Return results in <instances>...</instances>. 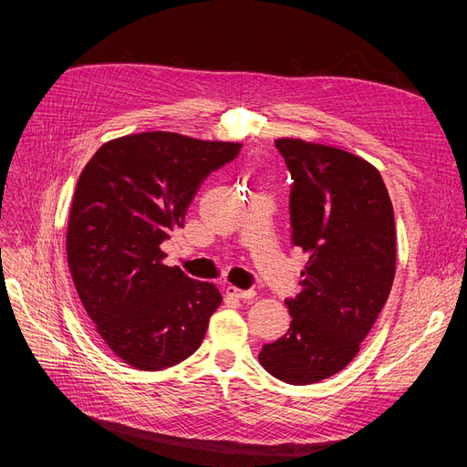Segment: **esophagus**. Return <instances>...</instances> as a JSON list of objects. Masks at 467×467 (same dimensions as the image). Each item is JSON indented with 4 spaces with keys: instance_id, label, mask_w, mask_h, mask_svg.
<instances>
[{
    "instance_id": "1",
    "label": "esophagus",
    "mask_w": 467,
    "mask_h": 467,
    "mask_svg": "<svg viewBox=\"0 0 467 467\" xmlns=\"http://www.w3.org/2000/svg\"><path fill=\"white\" fill-rule=\"evenodd\" d=\"M227 296L236 297V299H254L255 297V289H238L234 285H227Z\"/></svg>"
}]
</instances>
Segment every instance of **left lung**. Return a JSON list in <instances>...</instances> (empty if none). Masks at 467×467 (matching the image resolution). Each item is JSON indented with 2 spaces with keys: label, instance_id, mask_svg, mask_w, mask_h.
<instances>
[{
  "label": "left lung",
  "instance_id": "left-lung-1",
  "mask_svg": "<svg viewBox=\"0 0 467 467\" xmlns=\"http://www.w3.org/2000/svg\"><path fill=\"white\" fill-rule=\"evenodd\" d=\"M293 185L291 244L308 254L291 324L259 361L287 384L338 373L371 331L396 275L394 208L380 171L337 147L276 140Z\"/></svg>",
  "mask_w": 467,
  "mask_h": 467
}]
</instances>
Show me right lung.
I'll list each match as a JSON object with an SVG mask.
<instances>
[{
  "mask_svg": "<svg viewBox=\"0 0 467 467\" xmlns=\"http://www.w3.org/2000/svg\"><path fill=\"white\" fill-rule=\"evenodd\" d=\"M240 143L141 132L104 143L73 194L66 250L78 296L106 345L141 371L187 359L202 345L221 293L162 263L161 244Z\"/></svg>",
  "mask_w": 467,
  "mask_h": 467,
  "instance_id": "right-lung-1",
  "label": "right lung"
}]
</instances>
